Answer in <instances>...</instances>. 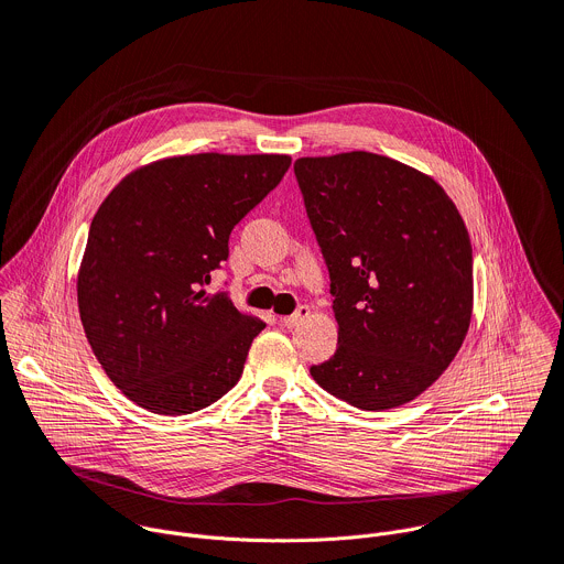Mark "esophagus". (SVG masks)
<instances>
[{"label": "esophagus", "instance_id": "obj_1", "mask_svg": "<svg viewBox=\"0 0 564 564\" xmlns=\"http://www.w3.org/2000/svg\"><path fill=\"white\" fill-rule=\"evenodd\" d=\"M310 316V307L307 305H299L292 314H288V316H281V324L285 326V328H296V326H301L303 321Z\"/></svg>", "mask_w": 564, "mask_h": 564}]
</instances>
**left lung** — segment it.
<instances>
[{"label":"left lung","instance_id":"1","mask_svg":"<svg viewBox=\"0 0 564 564\" xmlns=\"http://www.w3.org/2000/svg\"><path fill=\"white\" fill-rule=\"evenodd\" d=\"M294 176L339 324L337 352L310 375L361 411L406 404L448 368L468 333L464 220L431 176L386 155L299 158Z\"/></svg>","mask_w":564,"mask_h":564}]
</instances>
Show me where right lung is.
I'll return each mask as SVG.
<instances>
[{
  "label": "right lung",
  "instance_id": "add662e5",
  "mask_svg": "<svg viewBox=\"0 0 564 564\" xmlns=\"http://www.w3.org/2000/svg\"><path fill=\"white\" fill-rule=\"evenodd\" d=\"M290 155L196 153L131 172L91 220L79 318L109 379L138 406L189 415L243 375L265 328L209 294L229 234L285 176Z\"/></svg>",
  "mask_w": 564,
  "mask_h": 564
}]
</instances>
